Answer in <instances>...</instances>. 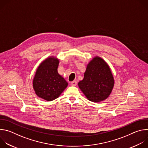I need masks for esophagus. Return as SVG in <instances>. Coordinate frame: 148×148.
Wrapping results in <instances>:
<instances>
[{
    "label": "esophagus",
    "mask_w": 148,
    "mask_h": 148,
    "mask_svg": "<svg viewBox=\"0 0 148 148\" xmlns=\"http://www.w3.org/2000/svg\"><path fill=\"white\" fill-rule=\"evenodd\" d=\"M71 85L72 86H77V82L76 81H73L71 82Z\"/></svg>",
    "instance_id": "esophagus-1"
}]
</instances>
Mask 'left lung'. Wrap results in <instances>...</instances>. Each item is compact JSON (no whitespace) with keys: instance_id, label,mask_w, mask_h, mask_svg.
<instances>
[{"instance_id":"obj_1","label":"left lung","mask_w":148,"mask_h":148,"mask_svg":"<svg viewBox=\"0 0 148 148\" xmlns=\"http://www.w3.org/2000/svg\"><path fill=\"white\" fill-rule=\"evenodd\" d=\"M114 83L108 64L100 57L95 56L88 62L84 78L78 85L88 100L98 102L110 96Z\"/></svg>"}]
</instances>
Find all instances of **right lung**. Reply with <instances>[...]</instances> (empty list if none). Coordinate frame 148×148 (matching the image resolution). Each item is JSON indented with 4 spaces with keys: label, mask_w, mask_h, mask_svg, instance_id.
Returning <instances> with one entry per match:
<instances>
[{
    "label": "right lung",
    "mask_w": 148,
    "mask_h": 148,
    "mask_svg": "<svg viewBox=\"0 0 148 148\" xmlns=\"http://www.w3.org/2000/svg\"><path fill=\"white\" fill-rule=\"evenodd\" d=\"M59 61L54 56L46 58L37 67L33 80L36 94L47 101L57 98L68 86V82L58 73Z\"/></svg>",
    "instance_id": "obj_1"
}]
</instances>
